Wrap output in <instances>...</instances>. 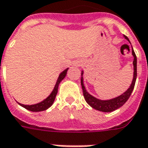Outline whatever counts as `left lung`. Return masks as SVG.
I'll list each match as a JSON object with an SVG mask.
<instances>
[{
  "label": "left lung",
  "instance_id": "obj_1",
  "mask_svg": "<svg viewBox=\"0 0 148 148\" xmlns=\"http://www.w3.org/2000/svg\"><path fill=\"white\" fill-rule=\"evenodd\" d=\"M124 38L127 39L128 42H130L129 39L126 36H124ZM131 43V42H130ZM132 53L134 57L133 60V66H134V74H133V79H132V82L131 84L130 87L126 90L124 93H122L120 96L116 97L115 98L110 100H99L94 97L92 95H90V93H88L86 90V88L84 86L83 83V77H82L81 78V85H82V88L83 90V95L85 97V100L89 105H90L92 108L97 109L98 111L101 112H112L116 110V109L121 108V106H124V103L127 101L129 97L131 96V94L133 91L134 86H135V83H136V76H137V59H136V55L134 52V50L132 48ZM82 76L83 74V71H82Z\"/></svg>",
  "mask_w": 148,
  "mask_h": 148
}]
</instances>
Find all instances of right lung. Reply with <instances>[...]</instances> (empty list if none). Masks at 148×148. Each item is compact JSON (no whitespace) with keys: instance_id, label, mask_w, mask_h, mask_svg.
Wrapping results in <instances>:
<instances>
[{"instance_id":"1","label":"right lung","mask_w":148,"mask_h":148,"mask_svg":"<svg viewBox=\"0 0 148 148\" xmlns=\"http://www.w3.org/2000/svg\"><path fill=\"white\" fill-rule=\"evenodd\" d=\"M68 68L66 69L65 71H63L62 72L61 74H59V76L58 77V80L56 82V84H55V88L54 90L51 92V93L49 95L45 100H43L42 101L39 103H37V104H35V105H32V106H26V105H23V104H21V103H18L20 106H21L22 107H24L27 110L32 112H41L44 111L46 109H47L48 108H50L51 106H52V104L54 103V101L55 99V97L57 95V93H58V85L61 82L62 80L66 77V73H67Z\"/></svg>"}]
</instances>
